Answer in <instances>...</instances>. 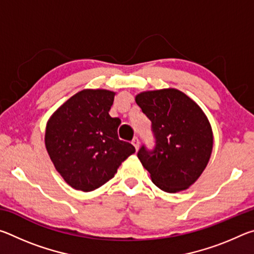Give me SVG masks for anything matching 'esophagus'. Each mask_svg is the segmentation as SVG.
<instances>
[{
    "mask_svg": "<svg viewBox=\"0 0 254 254\" xmlns=\"http://www.w3.org/2000/svg\"><path fill=\"white\" fill-rule=\"evenodd\" d=\"M132 144L134 145V148H135V150H137L139 149V144H140V142H139V139H137V137H134V139L132 140Z\"/></svg>",
    "mask_w": 254,
    "mask_h": 254,
    "instance_id": "obj_1",
    "label": "esophagus"
}]
</instances>
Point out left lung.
Masks as SVG:
<instances>
[{"label":"left lung","instance_id":"obj_1","mask_svg":"<svg viewBox=\"0 0 254 254\" xmlns=\"http://www.w3.org/2000/svg\"><path fill=\"white\" fill-rule=\"evenodd\" d=\"M135 102L152 122L156 136L153 151L142 147L137 152L152 183L166 192L189 188L203 174L213 151V130L204 111L176 88L141 92Z\"/></svg>","mask_w":254,"mask_h":254}]
</instances>
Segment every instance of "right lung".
Returning <instances> with one entry per match:
<instances>
[{
  "label": "right lung",
  "instance_id": "obj_1",
  "mask_svg": "<svg viewBox=\"0 0 254 254\" xmlns=\"http://www.w3.org/2000/svg\"><path fill=\"white\" fill-rule=\"evenodd\" d=\"M115 94L83 89L60 105L47 122V152L58 174L76 190L100 188L135 152L131 143L119 139L121 120L109 114Z\"/></svg>",
  "mask_w": 254,
  "mask_h": 254
}]
</instances>
